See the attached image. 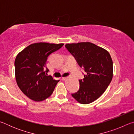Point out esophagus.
<instances>
[{
    "label": "esophagus",
    "mask_w": 134,
    "mask_h": 134,
    "mask_svg": "<svg viewBox=\"0 0 134 134\" xmlns=\"http://www.w3.org/2000/svg\"><path fill=\"white\" fill-rule=\"evenodd\" d=\"M67 79V77H62V80H65Z\"/></svg>",
    "instance_id": "obj_1"
}]
</instances>
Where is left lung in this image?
I'll list each match as a JSON object with an SVG mask.
<instances>
[{"mask_svg": "<svg viewBox=\"0 0 134 134\" xmlns=\"http://www.w3.org/2000/svg\"><path fill=\"white\" fill-rule=\"evenodd\" d=\"M65 48L86 72L80 88L71 94L81 104H89L102 94L113 77V62L108 51L91 42L67 44Z\"/></svg>", "mask_w": 134, "mask_h": 134, "instance_id": "left-lung-1", "label": "left lung"}]
</instances>
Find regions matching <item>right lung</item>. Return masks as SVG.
<instances>
[{
    "label": "right lung",
    "instance_id": "1",
    "mask_svg": "<svg viewBox=\"0 0 134 134\" xmlns=\"http://www.w3.org/2000/svg\"><path fill=\"white\" fill-rule=\"evenodd\" d=\"M64 44L34 43L18 54L15 61V77L21 91L32 100H44L53 93L60 80L47 76L48 57L62 48Z\"/></svg>",
    "mask_w": 134,
    "mask_h": 134
}]
</instances>
